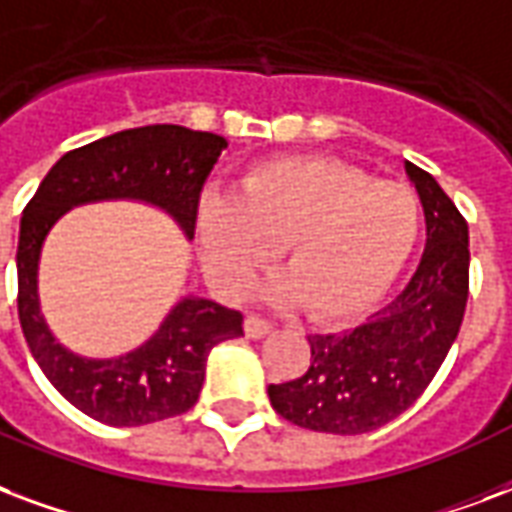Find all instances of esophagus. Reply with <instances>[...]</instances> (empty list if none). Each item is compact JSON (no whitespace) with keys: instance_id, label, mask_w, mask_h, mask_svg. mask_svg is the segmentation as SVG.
Wrapping results in <instances>:
<instances>
[{"instance_id":"34e87169","label":"esophagus","mask_w":512,"mask_h":512,"mask_svg":"<svg viewBox=\"0 0 512 512\" xmlns=\"http://www.w3.org/2000/svg\"><path fill=\"white\" fill-rule=\"evenodd\" d=\"M271 331H274V325L268 323V320H263V317L249 314V317L244 320V333L249 336V339H263V336Z\"/></svg>"}]
</instances>
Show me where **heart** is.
<instances>
[{
	"mask_svg": "<svg viewBox=\"0 0 512 512\" xmlns=\"http://www.w3.org/2000/svg\"><path fill=\"white\" fill-rule=\"evenodd\" d=\"M415 189L374 181L325 157H287L255 168L241 195L206 189L195 241L208 282L241 295L285 244L287 276L268 287L279 304H304L314 320L366 312L393 285L418 244Z\"/></svg>",
	"mask_w": 512,
	"mask_h": 512,
	"instance_id": "heart-1",
	"label": "heart"
}]
</instances>
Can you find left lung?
I'll return each mask as SVG.
<instances>
[{"label": "left lung", "instance_id": "left-lung-1", "mask_svg": "<svg viewBox=\"0 0 512 512\" xmlns=\"http://www.w3.org/2000/svg\"><path fill=\"white\" fill-rule=\"evenodd\" d=\"M426 214V249L410 285L358 328L309 336L298 380L268 385L279 415L301 429L366 434L399 418L426 391L464 320L469 227L434 176L404 162Z\"/></svg>", "mask_w": 512, "mask_h": 512}]
</instances>
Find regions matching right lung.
<instances>
[{
	"instance_id": "add662e5",
	"label": "right lung",
	"mask_w": 512,
	"mask_h": 512,
	"mask_svg": "<svg viewBox=\"0 0 512 512\" xmlns=\"http://www.w3.org/2000/svg\"><path fill=\"white\" fill-rule=\"evenodd\" d=\"M222 149H227L222 135L179 124L116 132L67 151L24 208L15 255L18 320L37 366L83 415L108 426H143L187 412L206 380L208 352L244 336V317L189 293L135 350L113 358L78 355L56 339L40 306L37 276L45 238L70 208L135 200L160 208L192 241L200 189Z\"/></svg>"
}]
</instances>
